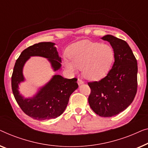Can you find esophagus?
I'll return each mask as SVG.
<instances>
[{
    "mask_svg": "<svg viewBox=\"0 0 148 148\" xmlns=\"http://www.w3.org/2000/svg\"><path fill=\"white\" fill-rule=\"evenodd\" d=\"M83 83H84V82H83V81H82V80H80V78H78V84L79 85L82 84Z\"/></svg>",
    "mask_w": 148,
    "mask_h": 148,
    "instance_id": "esophagus-1",
    "label": "esophagus"
}]
</instances>
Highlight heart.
Returning <instances> with one entry per match:
<instances>
[{
  "instance_id": "obj_1",
  "label": "heart",
  "mask_w": 148,
  "mask_h": 148,
  "mask_svg": "<svg viewBox=\"0 0 148 148\" xmlns=\"http://www.w3.org/2000/svg\"><path fill=\"white\" fill-rule=\"evenodd\" d=\"M114 55L111 45L84 40L69 47L68 56L71 63L66 62L65 65L72 72L82 69L83 76L88 80H99L109 72Z\"/></svg>"
}]
</instances>
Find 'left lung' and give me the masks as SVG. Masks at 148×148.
<instances>
[{
	"mask_svg": "<svg viewBox=\"0 0 148 148\" xmlns=\"http://www.w3.org/2000/svg\"><path fill=\"white\" fill-rule=\"evenodd\" d=\"M102 39L113 47L115 62L105 78L88 82L91 90L88 103L96 114L111 117L126 109L136 97L137 63L125 41L111 35Z\"/></svg>",
	"mask_w": 148,
	"mask_h": 148,
	"instance_id": "8db88e82",
	"label": "left lung"
}]
</instances>
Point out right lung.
Masks as SVG:
<instances>
[{
    "label": "right lung",
    "mask_w": 148,
    "mask_h": 148,
    "mask_svg": "<svg viewBox=\"0 0 148 148\" xmlns=\"http://www.w3.org/2000/svg\"><path fill=\"white\" fill-rule=\"evenodd\" d=\"M54 45L51 42H41L24 49L16 60L11 77L12 90L16 103L26 115L39 121L61 115L67 107L70 95L78 87L76 78L68 79L55 75L33 97L24 99L19 94L18 84L25 80L23 68L31 56L47 58L54 71L61 68V58Z\"/></svg>",
    "instance_id": "1"
}]
</instances>
